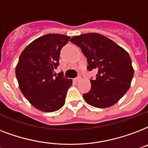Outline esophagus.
Listing matches in <instances>:
<instances>
[{"label":"esophagus","instance_id":"34e87169","mask_svg":"<svg viewBox=\"0 0 148 148\" xmlns=\"http://www.w3.org/2000/svg\"><path fill=\"white\" fill-rule=\"evenodd\" d=\"M80 80H81V77H80V76H79V77L74 79V81H75V82H78L79 81H80Z\"/></svg>","mask_w":148,"mask_h":148}]
</instances>
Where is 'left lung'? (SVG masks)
Returning <instances> with one entry per match:
<instances>
[{"mask_svg":"<svg viewBox=\"0 0 148 148\" xmlns=\"http://www.w3.org/2000/svg\"><path fill=\"white\" fill-rule=\"evenodd\" d=\"M70 42L82 49L87 58L88 70L98 69L96 79L90 80V92L83 94L85 101L98 108L116 103L129 90L134 76V71L127 51L97 33L74 36Z\"/></svg>","mask_w":148,"mask_h":148,"instance_id":"8db88e82","label":"left lung"}]
</instances>
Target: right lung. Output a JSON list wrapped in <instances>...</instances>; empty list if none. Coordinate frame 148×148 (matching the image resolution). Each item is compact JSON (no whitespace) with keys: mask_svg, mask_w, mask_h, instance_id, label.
<instances>
[{"mask_svg":"<svg viewBox=\"0 0 148 148\" xmlns=\"http://www.w3.org/2000/svg\"><path fill=\"white\" fill-rule=\"evenodd\" d=\"M70 37L47 34L31 42L21 54L15 74L21 92L42 112H54L65 104L73 80L54 74L62 48Z\"/></svg>","mask_w":148,"mask_h":148,"instance_id":"1","label":"right lung"}]
</instances>
